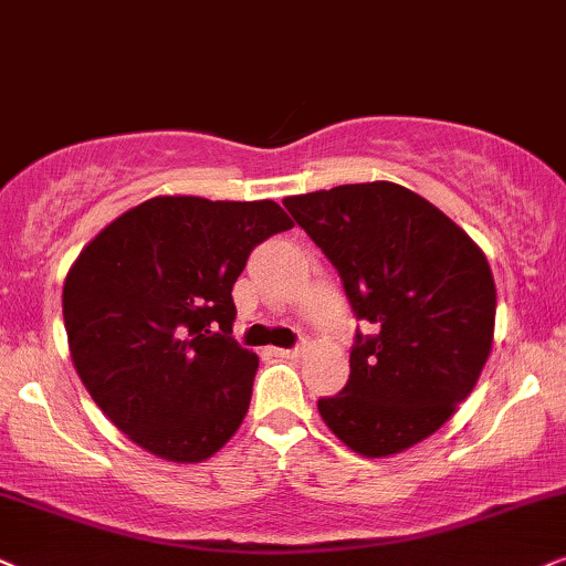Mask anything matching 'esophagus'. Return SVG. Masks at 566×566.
I'll return each mask as SVG.
<instances>
[{
  "label": "esophagus",
  "mask_w": 566,
  "mask_h": 566,
  "mask_svg": "<svg viewBox=\"0 0 566 566\" xmlns=\"http://www.w3.org/2000/svg\"><path fill=\"white\" fill-rule=\"evenodd\" d=\"M271 353H274L276 357H297L300 353H303V345L290 347V349H284V347H274V349H271Z\"/></svg>",
  "instance_id": "1"
}]
</instances>
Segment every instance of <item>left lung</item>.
Returning a JSON list of instances; mask_svg holds the SVG:
<instances>
[{
	"mask_svg": "<svg viewBox=\"0 0 566 566\" xmlns=\"http://www.w3.org/2000/svg\"><path fill=\"white\" fill-rule=\"evenodd\" d=\"M332 261L357 328L349 381L318 399L324 423L363 457L423 441L468 399L489 360L496 287L483 250L447 213L395 182L284 198Z\"/></svg>",
	"mask_w": 566,
	"mask_h": 566,
	"instance_id": "left-lung-1",
	"label": "left lung"
}]
</instances>
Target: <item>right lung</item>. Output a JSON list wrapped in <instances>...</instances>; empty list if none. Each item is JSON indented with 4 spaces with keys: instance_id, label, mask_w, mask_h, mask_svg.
Masks as SVG:
<instances>
[{
    "instance_id": "right-lung-1",
    "label": "right lung",
    "mask_w": 566,
    "mask_h": 566,
    "mask_svg": "<svg viewBox=\"0 0 566 566\" xmlns=\"http://www.w3.org/2000/svg\"><path fill=\"white\" fill-rule=\"evenodd\" d=\"M290 227L274 200L159 196L77 255L62 290L70 355L146 452L200 462L240 428L259 357L232 339V287L253 248Z\"/></svg>"
}]
</instances>
